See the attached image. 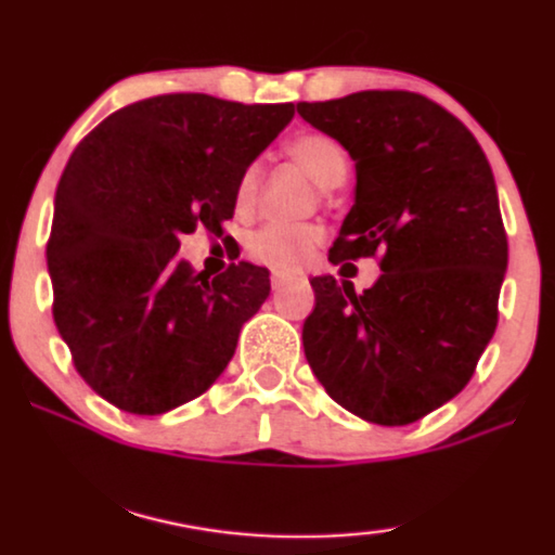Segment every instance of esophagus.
<instances>
[{"mask_svg":"<svg viewBox=\"0 0 555 555\" xmlns=\"http://www.w3.org/2000/svg\"><path fill=\"white\" fill-rule=\"evenodd\" d=\"M287 275H280V272H272V278H270V283H272V291H283V285H287Z\"/></svg>","mask_w":555,"mask_h":555,"instance_id":"1","label":"esophagus"}]
</instances>
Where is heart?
Masks as SVG:
<instances>
[{
	"instance_id": "obj_1",
	"label": "heart",
	"mask_w": 555,
	"mask_h": 555,
	"mask_svg": "<svg viewBox=\"0 0 555 555\" xmlns=\"http://www.w3.org/2000/svg\"><path fill=\"white\" fill-rule=\"evenodd\" d=\"M285 150L293 157V163L300 165L321 189H336L347 178L349 155L341 142L334 140L331 134H295ZM257 191H260V165L251 163L242 170L240 181H236L234 206L240 211H247L255 204ZM321 236L323 232L315 224H280V221H270V224L251 232L247 240V255L270 270L293 272L308 260L315 244L321 242Z\"/></svg>"
}]
</instances>
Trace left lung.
<instances>
[{
  "instance_id": "obj_1",
  "label": "left lung",
  "mask_w": 555,
  "mask_h": 555,
  "mask_svg": "<svg viewBox=\"0 0 555 555\" xmlns=\"http://www.w3.org/2000/svg\"><path fill=\"white\" fill-rule=\"evenodd\" d=\"M298 114L357 168L328 260L383 268L362 295L349 280H311L306 359L349 413L408 426L464 390L498 328L507 234L492 168L462 121L413 91L300 102Z\"/></svg>"
}]
</instances>
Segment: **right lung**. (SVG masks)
<instances>
[{"label": "right lung", "instance_id": "add662e5", "mask_svg": "<svg viewBox=\"0 0 555 555\" xmlns=\"http://www.w3.org/2000/svg\"><path fill=\"white\" fill-rule=\"evenodd\" d=\"M293 114V104L163 93L78 142L55 191L48 272L57 334L106 402L160 415L227 370L270 272L240 262L211 278L176 251L181 234L224 232L242 170Z\"/></svg>", "mask_w": 555, "mask_h": 555}]
</instances>
